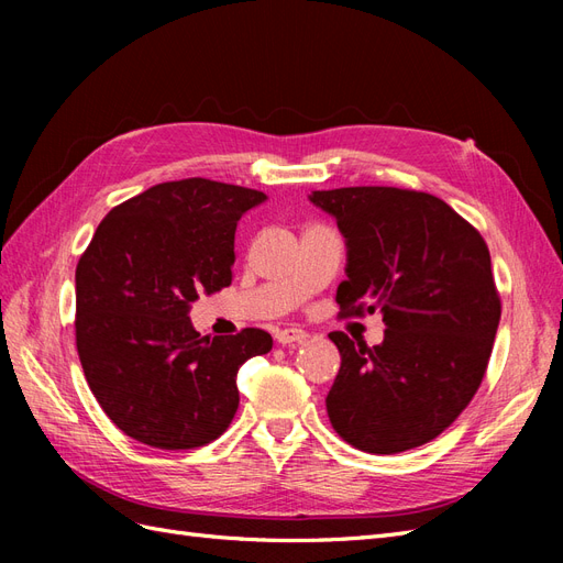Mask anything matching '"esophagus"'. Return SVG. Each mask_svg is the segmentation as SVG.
Instances as JSON below:
<instances>
[{
  "label": "esophagus",
  "mask_w": 563,
  "mask_h": 563,
  "mask_svg": "<svg viewBox=\"0 0 563 563\" xmlns=\"http://www.w3.org/2000/svg\"><path fill=\"white\" fill-rule=\"evenodd\" d=\"M277 343L279 345H294V343H302L305 338H308V331L296 329V327H286L282 331H277Z\"/></svg>",
  "instance_id": "esophagus-1"
}]
</instances>
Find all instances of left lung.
<instances>
[{
    "instance_id": "left-lung-1",
    "label": "left lung",
    "mask_w": 563,
    "mask_h": 563,
    "mask_svg": "<svg viewBox=\"0 0 563 563\" xmlns=\"http://www.w3.org/2000/svg\"><path fill=\"white\" fill-rule=\"evenodd\" d=\"M347 244L340 317L383 312L385 340L329 338L340 371L327 397L333 430L366 453L428 444L479 389L500 323V296L479 230L434 195L399 187L317 190Z\"/></svg>"
}]
</instances>
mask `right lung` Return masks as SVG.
Returning a JSON list of instances; mask_svg holds the SVG:
<instances>
[{"label":"right lung","instance_id":"obj_1","mask_svg":"<svg viewBox=\"0 0 563 563\" xmlns=\"http://www.w3.org/2000/svg\"><path fill=\"white\" fill-rule=\"evenodd\" d=\"M267 197L209 178L159 183L114 207L75 272V338L100 408L141 444L197 449L240 406L236 371L272 350L263 329L199 335L192 302L232 284L234 230Z\"/></svg>","mask_w":563,"mask_h":563}]
</instances>
